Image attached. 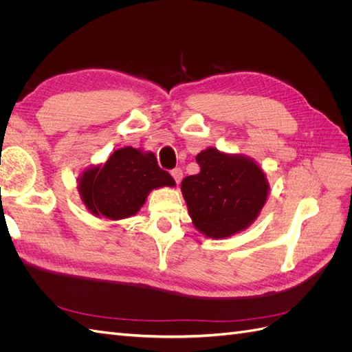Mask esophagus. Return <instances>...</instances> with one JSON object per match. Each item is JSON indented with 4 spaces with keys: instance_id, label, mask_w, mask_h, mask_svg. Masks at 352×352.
Returning a JSON list of instances; mask_svg holds the SVG:
<instances>
[{
    "instance_id": "1",
    "label": "esophagus",
    "mask_w": 352,
    "mask_h": 352,
    "mask_svg": "<svg viewBox=\"0 0 352 352\" xmlns=\"http://www.w3.org/2000/svg\"><path fill=\"white\" fill-rule=\"evenodd\" d=\"M172 176H173V179L176 180V184H179L180 180H182V177H184V172H182V168H179V167H176V168H173L172 172Z\"/></svg>"
}]
</instances>
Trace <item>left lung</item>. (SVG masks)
<instances>
[{
    "label": "left lung",
    "instance_id": "left-lung-1",
    "mask_svg": "<svg viewBox=\"0 0 352 352\" xmlns=\"http://www.w3.org/2000/svg\"><path fill=\"white\" fill-rule=\"evenodd\" d=\"M199 173L182 180L194 226L208 238H229L258 217L269 182L252 158L207 148L197 155Z\"/></svg>",
    "mask_w": 352,
    "mask_h": 352
}]
</instances>
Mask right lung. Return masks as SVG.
Returning <instances> with one entry per match:
<instances>
[{
  "label": "right lung",
  "instance_id": "obj_1",
  "mask_svg": "<svg viewBox=\"0 0 352 352\" xmlns=\"http://www.w3.org/2000/svg\"><path fill=\"white\" fill-rule=\"evenodd\" d=\"M175 185V179L160 168L153 153L124 146L102 166L85 170L78 189L94 216L122 220L136 214L153 189Z\"/></svg>",
  "mask_w": 352,
  "mask_h": 352
}]
</instances>
